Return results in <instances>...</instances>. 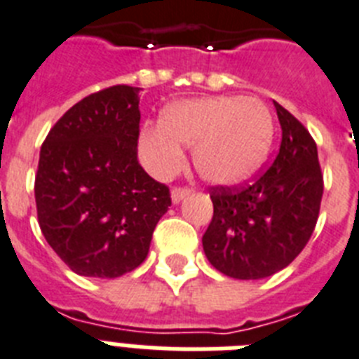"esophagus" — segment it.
Here are the masks:
<instances>
[{"instance_id":"obj_1","label":"esophagus","mask_w":359,"mask_h":359,"mask_svg":"<svg viewBox=\"0 0 359 359\" xmlns=\"http://www.w3.org/2000/svg\"><path fill=\"white\" fill-rule=\"evenodd\" d=\"M191 191H194V189L188 188V186H175V188L171 189V201H173L175 204H179L182 198L191 195Z\"/></svg>"}]
</instances>
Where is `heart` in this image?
<instances>
[{
	"mask_svg": "<svg viewBox=\"0 0 359 359\" xmlns=\"http://www.w3.org/2000/svg\"><path fill=\"white\" fill-rule=\"evenodd\" d=\"M273 138V116L254 96H212L177 102L161 122L146 123L138 155L155 177H171L194 147L198 175L213 184H237L263 164Z\"/></svg>",
	"mask_w": 359,
	"mask_h": 359,
	"instance_id": "obj_1",
	"label": "heart"
}]
</instances>
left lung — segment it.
<instances>
[{
	"label": "left lung",
	"instance_id": "8db88e82",
	"mask_svg": "<svg viewBox=\"0 0 359 359\" xmlns=\"http://www.w3.org/2000/svg\"><path fill=\"white\" fill-rule=\"evenodd\" d=\"M281 146L266 171L237 186H212L213 217L203 236L204 254L233 279L279 272L305 248L323 197L318 146L309 129L273 102Z\"/></svg>",
	"mask_w": 359,
	"mask_h": 359
}]
</instances>
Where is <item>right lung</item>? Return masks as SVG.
I'll return each instance as SVG.
<instances>
[{
	"mask_svg": "<svg viewBox=\"0 0 359 359\" xmlns=\"http://www.w3.org/2000/svg\"><path fill=\"white\" fill-rule=\"evenodd\" d=\"M140 89L86 96L41 144L34 180L41 233L78 276L113 279L144 263L170 188L138 162Z\"/></svg>",
	"mask_w": 359,
	"mask_h": 359,
	"instance_id": "add662e5",
	"label": "right lung"
}]
</instances>
